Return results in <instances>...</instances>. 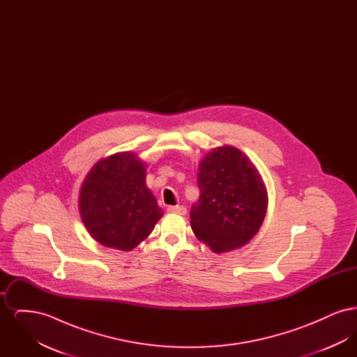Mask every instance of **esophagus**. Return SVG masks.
I'll return each mask as SVG.
<instances>
[{"instance_id": "esophagus-1", "label": "esophagus", "mask_w": 357, "mask_h": 357, "mask_svg": "<svg viewBox=\"0 0 357 357\" xmlns=\"http://www.w3.org/2000/svg\"><path fill=\"white\" fill-rule=\"evenodd\" d=\"M167 211L179 214V215H185L187 213L185 206H169V207H167Z\"/></svg>"}]
</instances>
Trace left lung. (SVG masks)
Listing matches in <instances>:
<instances>
[{"label":"left lung","mask_w":357,"mask_h":357,"mask_svg":"<svg viewBox=\"0 0 357 357\" xmlns=\"http://www.w3.org/2000/svg\"><path fill=\"white\" fill-rule=\"evenodd\" d=\"M197 204L191 206V227L214 253L246 245L258 233L268 208L264 181L249 158L225 146L207 153L199 165Z\"/></svg>","instance_id":"8db88e82"}]
</instances>
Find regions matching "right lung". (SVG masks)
I'll use <instances>...</instances> for the list:
<instances>
[{"label": "right lung", "mask_w": 357, "mask_h": 357, "mask_svg": "<svg viewBox=\"0 0 357 357\" xmlns=\"http://www.w3.org/2000/svg\"><path fill=\"white\" fill-rule=\"evenodd\" d=\"M79 208L91 237L105 248L131 250L163 215L146 186V166L132 153L99 160L80 188Z\"/></svg>", "instance_id": "1"}]
</instances>
